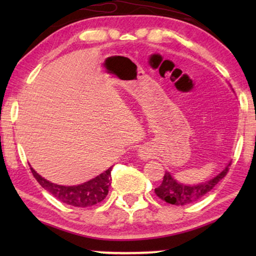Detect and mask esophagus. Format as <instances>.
I'll list each match as a JSON object with an SVG mask.
<instances>
[{
  "label": "esophagus",
  "instance_id": "34e87169",
  "mask_svg": "<svg viewBox=\"0 0 256 256\" xmlns=\"http://www.w3.org/2000/svg\"><path fill=\"white\" fill-rule=\"evenodd\" d=\"M142 156H144V155H142Z\"/></svg>",
  "mask_w": 256,
  "mask_h": 256
}]
</instances>
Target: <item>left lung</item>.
I'll return each mask as SVG.
<instances>
[{
  "label": "left lung",
  "instance_id": "obj_1",
  "mask_svg": "<svg viewBox=\"0 0 256 256\" xmlns=\"http://www.w3.org/2000/svg\"><path fill=\"white\" fill-rule=\"evenodd\" d=\"M230 166V162L227 164V166L220 172L218 176H216L208 182L198 184V185H184L176 182L169 172H166L163 177L162 184L158 188H155V194L158 198L162 199L168 204L183 206L191 204V202H197L198 199L204 197L206 194H208L224 177L228 172Z\"/></svg>",
  "mask_w": 256,
  "mask_h": 256
}]
</instances>
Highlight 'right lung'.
<instances>
[{"mask_svg":"<svg viewBox=\"0 0 256 256\" xmlns=\"http://www.w3.org/2000/svg\"><path fill=\"white\" fill-rule=\"evenodd\" d=\"M30 170L42 188L48 190L54 197L59 199L64 204L76 206V208H88V206L99 204L106 198L108 188L110 186L112 168L104 171L93 180L76 185V186H62V185L54 184L40 176L31 166Z\"/></svg>","mask_w":256,"mask_h":256,"instance_id":"obj_1","label":"right lung"}]
</instances>
